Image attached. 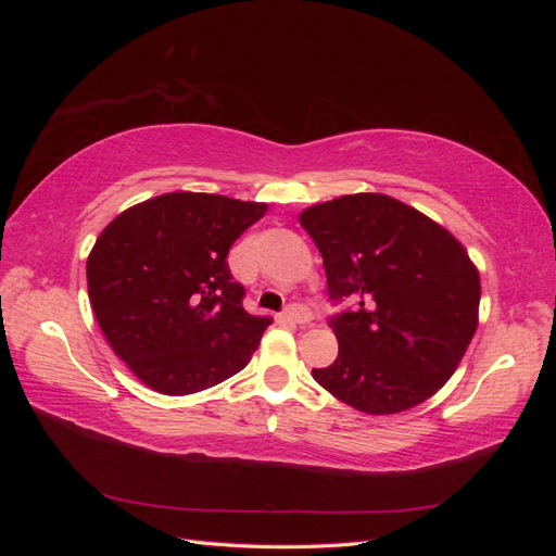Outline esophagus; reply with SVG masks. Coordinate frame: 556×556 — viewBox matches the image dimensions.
<instances>
[{"label": "esophagus", "instance_id": "esophagus-1", "mask_svg": "<svg viewBox=\"0 0 556 556\" xmlns=\"http://www.w3.org/2000/svg\"><path fill=\"white\" fill-rule=\"evenodd\" d=\"M285 319H288V323H294V325H308L313 319V313L304 304H294V306L285 311Z\"/></svg>", "mask_w": 556, "mask_h": 556}]
</instances>
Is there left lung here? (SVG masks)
Instances as JSON below:
<instances>
[{"label": "left lung", "instance_id": "1", "mask_svg": "<svg viewBox=\"0 0 556 556\" xmlns=\"http://www.w3.org/2000/svg\"><path fill=\"white\" fill-rule=\"evenodd\" d=\"M323 255L331 366L313 368L329 394L366 415H394L433 396L457 371L478 329L480 274L466 248L403 201L359 192L301 211Z\"/></svg>", "mask_w": 556, "mask_h": 556}]
</instances>
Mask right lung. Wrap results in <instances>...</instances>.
<instances>
[{
  "mask_svg": "<svg viewBox=\"0 0 556 556\" xmlns=\"http://www.w3.org/2000/svg\"><path fill=\"white\" fill-rule=\"evenodd\" d=\"M266 204L169 192L123 211L88 257V296L109 345L150 390L185 396L239 374L271 317L243 308L227 252Z\"/></svg>",
  "mask_w": 556,
  "mask_h": 556,
  "instance_id": "add662e5",
  "label": "right lung"
}]
</instances>
